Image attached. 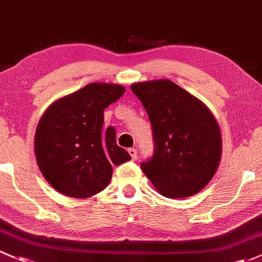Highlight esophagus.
Wrapping results in <instances>:
<instances>
[{"label": "esophagus", "mask_w": 262, "mask_h": 262, "mask_svg": "<svg viewBox=\"0 0 262 262\" xmlns=\"http://www.w3.org/2000/svg\"><path fill=\"white\" fill-rule=\"evenodd\" d=\"M128 154H130L132 160H134V161L136 160V159H137V151H136V149L131 147V149H128Z\"/></svg>", "instance_id": "34e87169"}]
</instances>
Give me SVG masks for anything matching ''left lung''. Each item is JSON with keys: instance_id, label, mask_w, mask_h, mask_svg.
I'll return each mask as SVG.
<instances>
[{"instance_id": "1", "label": "left lung", "mask_w": 262, "mask_h": 262, "mask_svg": "<svg viewBox=\"0 0 262 262\" xmlns=\"http://www.w3.org/2000/svg\"><path fill=\"white\" fill-rule=\"evenodd\" d=\"M131 91L152 126L155 151L141 170L168 198L201 191L215 174L222 154L220 126L208 107L169 79L140 82Z\"/></svg>"}]
</instances>
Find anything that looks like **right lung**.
Here are the masks:
<instances>
[{"instance_id": "right-lung-1", "label": "right lung", "mask_w": 262, "mask_h": 262, "mask_svg": "<svg viewBox=\"0 0 262 262\" xmlns=\"http://www.w3.org/2000/svg\"><path fill=\"white\" fill-rule=\"evenodd\" d=\"M120 84L91 83L48 107L35 132V156L47 182L72 198H90L108 185L112 165L131 160L103 128L104 108L117 101Z\"/></svg>"}]
</instances>
